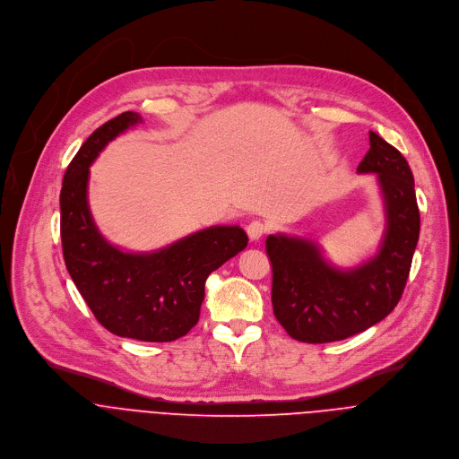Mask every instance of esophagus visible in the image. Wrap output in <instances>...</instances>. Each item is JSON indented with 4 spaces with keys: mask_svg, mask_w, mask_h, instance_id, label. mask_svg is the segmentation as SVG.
Returning <instances> with one entry per match:
<instances>
[{
    "mask_svg": "<svg viewBox=\"0 0 459 459\" xmlns=\"http://www.w3.org/2000/svg\"><path fill=\"white\" fill-rule=\"evenodd\" d=\"M246 231H247V237L249 240H258L265 231H267V226L260 221H251L247 226H246Z\"/></svg>",
    "mask_w": 459,
    "mask_h": 459,
    "instance_id": "esophagus-1",
    "label": "esophagus"
}]
</instances>
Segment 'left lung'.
Wrapping results in <instances>:
<instances>
[{
  "label": "left lung",
  "mask_w": 459,
  "mask_h": 459,
  "mask_svg": "<svg viewBox=\"0 0 459 459\" xmlns=\"http://www.w3.org/2000/svg\"><path fill=\"white\" fill-rule=\"evenodd\" d=\"M371 148L358 173H377L385 204V233L378 253L351 269L327 264L316 242L269 235L273 313L299 342L327 343L384 320L400 302L420 237L414 178L405 157L369 132Z\"/></svg>",
  "instance_id": "obj_1"
}]
</instances>
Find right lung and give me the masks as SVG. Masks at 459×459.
<instances>
[{"label":"right lung","instance_id":"obj_1","mask_svg":"<svg viewBox=\"0 0 459 459\" xmlns=\"http://www.w3.org/2000/svg\"><path fill=\"white\" fill-rule=\"evenodd\" d=\"M125 112L91 134L68 164L59 195L61 242L70 277L98 322L141 342H173L199 322L208 274L247 246L238 226H212L152 253L112 246L88 208L90 164L130 126Z\"/></svg>","mask_w":459,"mask_h":459}]
</instances>
